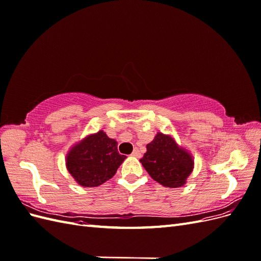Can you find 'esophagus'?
Wrapping results in <instances>:
<instances>
[{"instance_id":"34e87169","label":"esophagus","mask_w":261,"mask_h":261,"mask_svg":"<svg viewBox=\"0 0 261 261\" xmlns=\"http://www.w3.org/2000/svg\"><path fill=\"white\" fill-rule=\"evenodd\" d=\"M132 155H133V156H136V158H140V156H141L140 150H139L138 148H135V149H134V151H133Z\"/></svg>"}]
</instances>
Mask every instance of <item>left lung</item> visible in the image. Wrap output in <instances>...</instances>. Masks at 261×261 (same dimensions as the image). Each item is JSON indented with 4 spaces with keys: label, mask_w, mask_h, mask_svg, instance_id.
Returning <instances> with one entry per match:
<instances>
[{
    "label": "left lung",
    "mask_w": 261,
    "mask_h": 261,
    "mask_svg": "<svg viewBox=\"0 0 261 261\" xmlns=\"http://www.w3.org/2000/svg\"><path fill=\"white\" fill-rule=\"evenodd\" d=\"M140 162L155 181L170 188L183 186L194 168L192 155L162 133L147 145Z\"/></svg>",
    "instance_id": "left-lung-1"
}]
</instances>
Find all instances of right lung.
Listing matches in <instances>:
<instances>
[{"label": "right lung", "mask_w": 261, "mask_h": 261, "mask_svg": "<svg viewBox=\"0 0 261 261\" xmlns=\"http://www.w3.org/2000/svg\"><path fill=\"white\" fill-rule=\"evenodd\" d=\"M125 158L118 153L116 141L100 130L72 148L66 167L78 184L94 187L112 178Z\"/></svg>", "instance_id": "add662e5"}]
</instances>
